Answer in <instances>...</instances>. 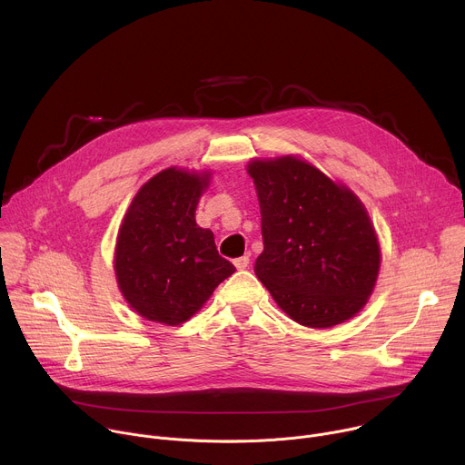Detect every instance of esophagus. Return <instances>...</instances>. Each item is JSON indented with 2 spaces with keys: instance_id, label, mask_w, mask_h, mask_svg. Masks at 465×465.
Returning a JSON list of instances; mask_svg holds the SVG:
<instances>
[{
  "instance_id": "obj_1",
  "label": "esophagus",
  "mask_w": 465,
  "mask_h": 465,
  "mask_svg": "<svg viewBox=\"0 0 465 465\" xmlns=\"http://www.w3.org/2000/svg\"><path fill=\"white\" fill-rule=\"evenodd\" d=\"M248 262H250V257H248V255L237 257V259L233 261V264H235V269H237V271H244V269L248 267Z\"/></svg>"
}]
</instances>
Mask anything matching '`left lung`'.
<instances>
[{"instance_id":"obj_1","label":"left lung","mask_w":465,"mask_h":465,"mask_svg":"<svg viewBox=\"0 0 465 465\" xmlns=\"http://www.w3.org/2000/svg\"><path fill=\"white\" fill-rule=\"evenodd\" d=\"M261 208L255 276L294 322L323 329L353 318L373 292L381 248L361 198L298 156L246 167Z\"/></svg>"}]
</instances>
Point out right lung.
Listing matches in <instances>:
<instances>
[{"label":"right lung","instance_id":"1","mask_svg":"<svg viewBox=\"0 0 465 465\" xmlns=\"http://www.w3.org/2000/svg\"><path fill=\"white\" fill-rule=\"evenodd\" d=\"M210 178V171L163 169L140 187L123 217L114 253L117 285L151 322L183 323L235 272L219 255L213 232L194 221Z\"/></svg>","mask_w":465,"mask_h":465}]
</instances>
